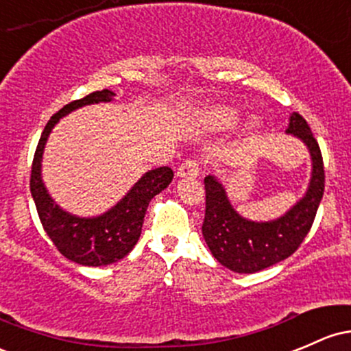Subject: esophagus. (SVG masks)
Masks as SVG:
<instances>
[{"instance_id":"34e87169","label":"esophagus","mask_w":351,"mask_h":351,"mask_svg":"<svg viewBox=\"0 0 351 351\" xmlns=\"http://www.w3.org/2000/svg\"><path fill=\"white\" fill-rule=\"evenodd\" d=\"M199 176V164L195 160H186L177 169V177H186V179H194Z\"/></svg>"}]
</instances>
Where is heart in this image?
Returning a JSON list of instances; mask_svg holds the SVG:
<instances>
[{"mask_svg":"<svg viewBox=\"0 0 351 351\" xmlns=\"http://www.w3.org/2000/svg\"><path fill=\"white\" fill-rule=\"evenodd\" d=\"M239 120V110L232 105L226 104H216L209 105V107L202 108L197 114V123L199 127H202L204 130L209 132H222L229 130L231 127L236 125V122ZM263 119L259 115H250L241 125V134L250 137L254 135L256 132L261 129Z\"/></svg>","mask_w":351,"mask_h":351,"instance_id":"b5f03b06","label":"heart"}]
</instances>
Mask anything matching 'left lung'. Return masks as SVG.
I'll use <instances>...</instances> for the list:
<instances>
[{"label": "left lung", "instance_id": "left-lung-1", "mask_svg": "<svg viewBox=\"0 0 351 351\" xmlns=\"http://www.w3.org/2000/svg\"><path fill=\"white\" fill-rule=\"evenodd\" d=\"M286 134L306 145L311 157V177L303 197L276 219L252 221L243 217L232 207L221 180L216 176L204 177L206 217L202 236L214 258L234 273H258L291 256L310 232L322 202L325 171L310 125L293 112Z\"/></svg>", "mask_w": 351, "mask_h": 351}]
</instances>
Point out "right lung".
<instances>
[{
	"label": "right lung",
	"instance_id": "obj_1",
	"mask_svg": "<svg viewBox=\"0 0 351 351\" xmlns=\"http://www.w3.org/2000/svg\"><path fill=\"white\" fill-rule=\"evenodd\" d=\"M114 97L115 93L112 90L105 88L80 100L70 101L62 110L56 112L43 129L33 159L29 191L43 229L53 241L56 250L66 259L82 266H107L125 258L141 237L149 202L164 191L174 177L171 167H157L145 172L115 206L99 216L82 217L56 204L41 177V160L51 130L60 119L77 108L108 104Z\"/></svg>",
	"mask_w": 351,
	"mask_h": 351
}]
</instances>
